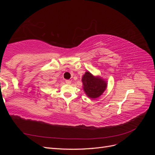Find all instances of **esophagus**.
I'll return each instance as SVG.
<instances>
[{
    "mask_svg": "<svg viewBox=\"0 0 155 155\" xmlns=\"http://www.w3.org/2000/svg\"><path fill=\"white\" fill-rule=\"evenodd\" d=\"M65 83H66L67 84H70L71 83V81H70V80H68V79H67V80H65Z\"/></svg>",
    "mask_w": 155,
    "mask_h": 155,
    "instance_id": "obj_1",
    "label": "esophagus"
}]
</instances>
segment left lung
I'll use <instances>...</instances> for the list:
<instances>
[{"label": "left lung", "mask_w": 155, "mask_h": 155, "mask_svg": "<svg viewBox=\"0 0 155 155\" xmlns=\"http://www.w3.org/2000/svg\"><path fill=\"white\" fill-rule=\"evenodd\" d=\"M83 88L87 96L92 99L100 96L104 92L107 83L99 76H94L89 72H86L82 78Z\"/></svg>", "instance_id": "left-lung-1"}]
</instances>
